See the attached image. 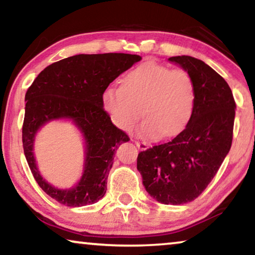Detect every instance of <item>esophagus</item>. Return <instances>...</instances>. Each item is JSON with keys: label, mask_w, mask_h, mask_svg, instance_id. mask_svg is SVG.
<instances>
[{"label": "esophagus", "mask_w": 255, "mask_h": 255, "mask_svg": "<svg viewBox=\"0 0 255 255\" xmlns=\"http://www.w3.org/2000/svg\"><path fill=\"white\" fill-rule=\"evenodd\" d=\"M135 144L139 149H146L147 148V143L146 142H139V140H135Z\"/></svg>", "instance_id": "obj_1"}]
</instances>
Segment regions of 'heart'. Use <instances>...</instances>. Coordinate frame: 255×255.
I'll use <instances>...</instances> for the list:
<instances>
[{"label":"heart","mask_w":255,"mask_h":255,"mask_svg":"<svg viewBox=\"0 0 255 255\" xmlns=\"http://www.w3.org/2000/svg\"><path fill=\"white\" fill-rule=\"evenodd\" d=\"M195 100V83L187 70L146 62L128 72L121 86L106 88L102 107L112 123L127 132L143 115L145 120L138 135L156 139L184 130L192 118Z\"/></svg>","instance_id":"1"}]
</instances>
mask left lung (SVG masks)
Returning a JSON list of instances; mask_svg holds the SVG:
<instances>
[{"mask_svg": "<svg viewBox=\"0 0 255 255\" xmlns=\"http://www.w3.org/2000/svg\"><path fill=\"white\" fill-rule=\"evenodd\" d=\"M169 61L192 75L195 107L188 125L175 138L138 153L137 169L153 199L179 205L201 195L228 154L236 103L227 82L207 63L188 55Z\"/></svg>", "mask_w": 255, "mask_h": 255, "instance_id": "obj_1", "label": "left lung"}]
</instances>
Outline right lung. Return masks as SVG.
Instances as JSON below:
<instances>
[{"label": "right lung", "mask_w": 255, "mask_h": 255, "mask_svg": "<svg viewBox=\"0 0 255 255\" xmlns=\"http://www.w3.org/2000/svg\"><path fill=\"white\" fill-rule=\"evenodd\" d=\"M142 59L136 54H78L46 67L26 93L22 146L35 180L48 196L67 207H83L102 199L117 147L128 142L102 107V94L117 77ZM69 118L87 140L82 179L71 190H58L39 175L32 145L35 132L47 121Z\"/></svg>", "instance_id": "add662e5"}]
</instances>
